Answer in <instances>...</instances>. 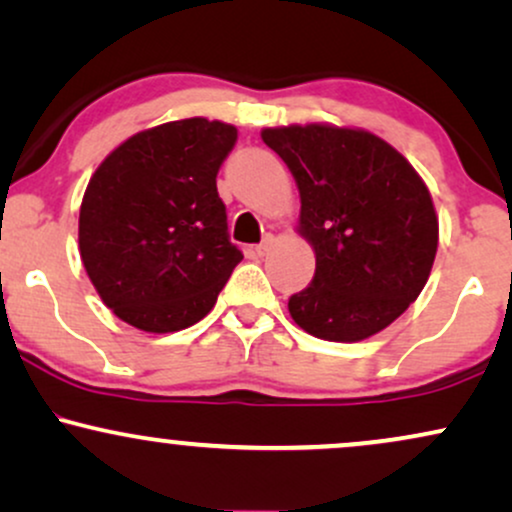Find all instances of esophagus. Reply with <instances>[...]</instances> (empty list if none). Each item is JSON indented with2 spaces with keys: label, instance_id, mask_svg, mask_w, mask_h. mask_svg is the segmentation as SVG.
<instances>
[{
  "label": "esophagus",
  "instance_id": "1",
  "mask_svg": "<svg viewBox=\"0 0 512 512\" xmlns=\"http://www.w3.org/2000/svg\"><path fill=\"white\" fill-rule=\"evenodd\" d=\"M271 245H274V238L267 236L260 245H255V255H257V257H264V255H267V252L271 250Z\"/></svg>",
  "mask_w": 512,
  "mask_h": 512
}]
</instances>
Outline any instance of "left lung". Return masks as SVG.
Returning <instances> with one entry per match:
<instances>
[{
  "mask_svg": "<svg viewBox=\"0 0 512 512\" xmlns=\"http://www.w3.org/2000/svg\"><path fill=\"white\" fill-rule=\"evenodd\" d=\"M300 191L297 234L316 274L288 300L302 331L359 342L409 309L428 283L439 243L435 203L409 160L378 134L328 122L264 127Z\"/></svg>",
  "mask_w": 512,
  "mask_h": 512,
  "instance_id": "8db88e82",
  "label": "left lung"
}]
</instances>
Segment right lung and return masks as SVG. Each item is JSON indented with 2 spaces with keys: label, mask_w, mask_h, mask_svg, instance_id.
Returning <instances> with one entry per match:
<instances>
[{
  "label": "right lung",
  "mask_w": 512,
  "mask_h": 512,
  "mask_svg": "<svg viewBox=\"0 0 512 512\" xmlns=\"http://www.w3.org/2000/svg\"><path fill=\"white\" fill-rule=\"evenodd\" d=\"M236 137L229 122H165L122 141L89 179L80 257L103 304L129 326L146 333L193 326L243 260L217 193Z\"/></svg>",
  "instance_id": "add662e5"
}]
</instances>
